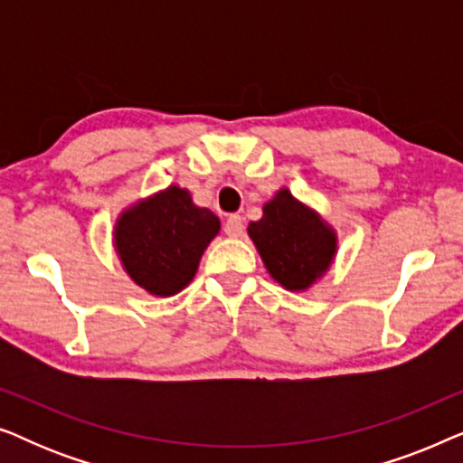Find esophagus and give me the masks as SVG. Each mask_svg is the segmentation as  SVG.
<instances>
[{
	"mask_svg": "<svg viewBox=\"0 0 463 463\" xmlns=\"http://www.w3.org/2000/svg\"><path fill=\"white\" fill-rule=\"evenodd\" d=\"M244 232V223H242V217L240 214H230V217L225 219V233L232 238H240Z\"/></svg>",
	"mask_w": 463,
	"mask_h": 463,
	"instance_id": "1",
	"label": "esophagus"
}]
</instances>
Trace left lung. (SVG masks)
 Returning a JSON list of instances; mask_svg holds the SVG:
<instances>
[{
    "label": "left lung",
    "mask_w": 463,
    "mask_h": 463,
    "mask_svg": "<svg viewBox=\"0 0 463 463\" xmlns=\"http://www.w3.org/2000/svg\"><path fill=\"white\" fill-rule=\"evenodd\" d=\"M265 268L288 290H306L325 274L337 250V236L320 214L280 189L249 225Z\"/></svg>",
    "instance_id": "left-lung-1"
}]
</instances>
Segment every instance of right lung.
Wrapping results in <instances>:
<instances>
[{"label":"right lung","mask_w":463,"mask_h":463,"mask_svg":"<svg viewBox=\"0 0 463 463\" xmlns=\"http://www.w3.org/2000/svg\"><path fill=\"white\" fill-rule=\"evenodd\" d=\"M219 217L170 185L122 213L116 250L138 287L157 297L176 295L192 282L202 252L219 233Z\"/></svg>","instance_id":"1"}]
</instances>
